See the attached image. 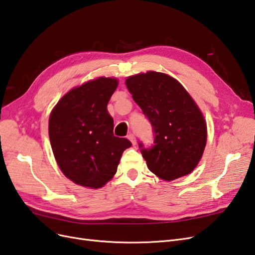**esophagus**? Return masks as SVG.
<instances>
[{
	"label": "esophagus",
	"mask_w": 255,
	"mask_h": 255,
	"mask_svg": "<svg viewBox=\"0 0 255 255\" xmlns=\"http://www.w3.org/2000/svg\"><path fill=\"white\" fill-rule=\"evenodd\" d=\"M128 138L129 139V141L132 142V144H133V145H135V144H136L137 140H136V137H135L133 134H129V135L128 136Z\"/></svg>",
	"instance_id": "esophagus-1"
}]
</instances>
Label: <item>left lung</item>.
<instances>
[{
    "mask_svg": "<svg viewBox=\"0 0 255 255\" xmlns=\"http://www.w3.org/2000/svg\"><path fill=\"white\" fill-rule=\"evenodd\" d=\"M134 101L153 128L154 144L139 148L150 171L165 181L189 174L205 149L203 115L182 85L170 75L149 71L126 81Z\"/></svg>",
    "mask_w": 255,
    "mask_h": 255,
    "instance_id": "left-lung-1",
    "label": "left lung"
}]
</instances>
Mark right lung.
<instances>
[{
    "label": "right lung",
    "mask_w": 255,
    "mask_h": 255,
    "mask_svg": "<svg viewBox=\"0 0 255 255\" xmlns=\"http://www.w3.org/2000/svg\"><path fill=\"white\" fill-rule=\"evenodd\" d=\"M118 86L98 78L71 89L51 112L49 137L60 170L75 184L101 188L111 181L123 151L132 143L114 136L107 104Z\"/></svg>",
    "instance_id": "add662e5"
}]
</instances>
